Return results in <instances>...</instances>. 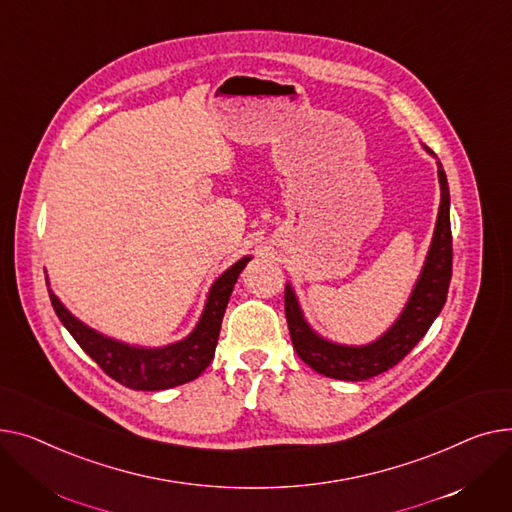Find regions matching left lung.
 Returning <instances> with one entry per match:
<instances>
[{
  "mask_svg": "<svg viewBox=\"0 0 512 512\" xmlns=\"http://www.w3.org/2000/svg\"><path fill=\"white\" fill-rule=\"evenodd\" d=\"M438 179L442 198L426 266L401 318L382 339L366 347H345L320 339L306 324L291 287H285V316L293 349L318 374L357 382L390 370L422 341L444 308L450 277H453V233H450V194L440 163Z\"/></svg>",
  "mask_w": 512,
  "mask_h": 512,
  "instance_id": "obj_1",
  "label": "left lung"
}]
</instances>
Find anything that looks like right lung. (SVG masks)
I'll return each instance as SVG.
<instances>
[{"label": "right lung", "mask_w": 512, "mask_h": 512, "mask_svg": "<svg viewBox=\"0 0 512 512\" xmlns=\"http://www.w3.org/2000/svg\"><path fill=\"white\" fill-rule=\"evenodd\" d=\"M248 260L250 258H242L235 262L215 281L194 333L188 339L163 349H138L111 341L78 322L59 304L51 289L49 297L57 318L62 320L84 353L93 357L107 376L134 390H165L198 378L208 368L210 359L215 355L229 295Z\"/></svg>", "instance_id": "right-lung-1"}]
</instances>
